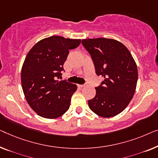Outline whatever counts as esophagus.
Here are the masks:
<instances>
[{
	"label": "esophagus",
	"mask_w": 158,
	"mask_h": 158,
	"mask_svg": "<svg viewBox=\"0 0 158 158\" xmlns=\"http://www.w3.org/2000/svg\"><path fill=\"white\" fill-rule=\"evenodd\" d=\"M78 86L80 88H84V87H86V84H81V85H78Z\"/></svg>",
	"instance_id": "esophagus-1"
}]
</instances>
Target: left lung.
<instances>
[{
  "label": "left lung",
  "mask_w": 158,
  "mask_h": 158,
  "mask_svg": "<svg viewBox=\"0 0 158 158\" xmlns=\"http://www.w3.org/2000/svg\"><path fill=\"white\" fill-rule=\"evenodd\" d=\"M96 74L104 80L95 88L96 95L88 101L90 110L102 117L119 114L132 99L137 86V64L127 48L117 40L106 38L83 39Z\"/></svg>",
  "instance_id": "1"
}]
</instances>
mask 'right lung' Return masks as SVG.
<instances>
[{"label": "right lung", "instance_id": "1", "mask_svg": "<svg viewBox=\"0 0 158 158\" xmlns=\"http://www.w3.org/2000/svg\"><path fill=\"white\" fill-rule=\"evenodd\" d=\"M80 39L53 35L37 42L28 53L21 69V85L31 108L47 119L61 117L69 110L76 84L59 81L69 50Z\"/></svg>", "mask_w": 158, "mask_h": 158}]
</instances>
